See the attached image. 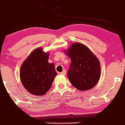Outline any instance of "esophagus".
Masks as SVG:
<instances>
[{"instance_id": "esophagus-1", "label": "esophagus", "mask_w": 125, "mask_h": 125, "mask_svg": "<svg viewBox=\"0 0 125 125\" xmlns=\"http://www.w3.org/2000/svg\"><path fill=\"white\" fill-rule=\"evenodd\" d=\"M60 73H61V74H63V75H65L66 73V70L64 69L63 71L62 72Z\"/></svg>"}]
</instances>
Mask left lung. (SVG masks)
Segmentation results:
<instances>
[{
    "mask_svg": "<svg viewBox=\"0 0 125 125\" xmlns=\"http://www.w3.org/2000/svg\"><path fill=\"white\" fill-rule=\"evenodd\" d=\"M66 54L71 61L67 72L71 84L82 91L94 87L100 76L98 59L86 46L80 43L73 44Z\"/></svg>",
    "mask_w": 125,
    "mask_h": 125,
    "instance_id": "obj_1",
    "label": "left lung"
}]
</instances>
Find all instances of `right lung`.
I'll return each instance as SVG.
<instances>
[{
	"label": "right lung",
	"mask_w": 125,
	"mask_h": 125,
	"mask_svg": "<svg viewBox=\"0 0 125 125\" xmlns=\"http://www.w3.org/2000/svg\"><path fill=\"white\" fill-rule=\"evenodd\" d=\"M48 59V53H44L39 48L32 52L21 64V82L31 94L43 95L51 87L57 73L54 64L49 63Z\"/></svg>",
	"instance_id": "right-lung-1"
}]
</instances>
